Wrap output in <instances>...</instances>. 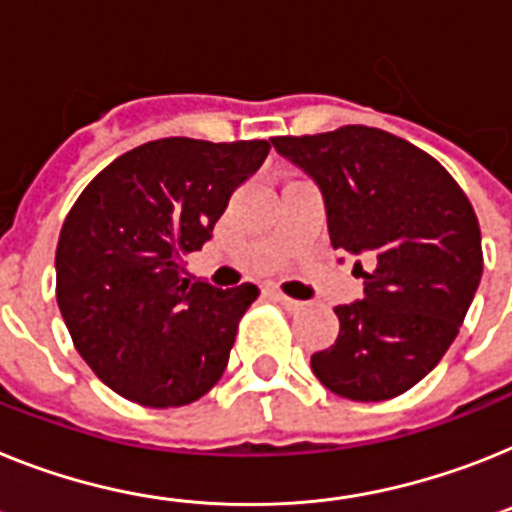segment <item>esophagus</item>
Masks as SVG:
<instances>
[{
  "mask_svg": "<svg viewBox=\"0 0 512 512\" xmlns=\"http://www.w3.org/2000/svg\"><path fill=\"white\" fill-rule=\"evenodd\" d=\"M272 298L277 300V303L282 305V308H287V310H290V313H298V310H303V308H305V303H300V300H292V298H287L285 292H279V290H272Z\"/></svg>",
  "mask_w": 512,
  "mask_h": 512,
  "instance_id": "esophagus-1",
  "label": "esophagus"
}]
</instances>
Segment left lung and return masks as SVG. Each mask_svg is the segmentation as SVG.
Returning a JSON list of instances; mask_svg holds the SVG:
<instances>
[{"label": "left lung", "instance_id": "8db88e82", "mask_svg": "<svg viewBox=\"0 0 512 512\" xmlns=\"http://www.w3.org/2000/svg\"><path fill=\"white\" fill-rule=\"evenodd\" d=\"M326 204L331 246L362 256L357 303L336 305L339 336L310 357L323 386L386 401L417 386L456 339L482 279V233L443 165L373 126L274 137Z\"/></svg>", "mask_w": 512, "mask_h": 512}]
</instances>
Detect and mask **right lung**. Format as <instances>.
Segmentation results:
<instances>
[{
	"instance_id": "1",
	"label": "right lung",
	"mask_w": 512,
	"mask_h": 512,
	"mask_svg": "<svg viewBox=\"0 0 512 512\" xmlns=\"http://www.w3.org/2000/svg\"><path fill=\"white\" fill-rule=\"evenodd\" d=\"M272 144L168 137L116 157L69 209L56 246V303L82 360L134 404L168 409L220 381L238 321L259 298L186 279L240 183Z\"/></svg>"
}]
</instances>
